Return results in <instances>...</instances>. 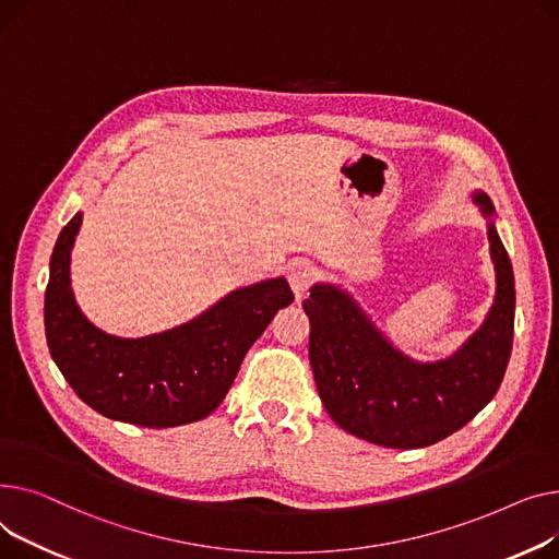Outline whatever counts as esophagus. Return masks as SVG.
Listing matches in <instances>:
<instances>
[{
    "label": "esophagus",
    "instance_id": "obj_1",
    "mask_svg": "<svg viewBox=\"0 0 559 559\" xmlns=\"http://www.w3.org/2000/svg\"><path fill=\"white\" fill-rule=\"evenodd\" d=\"M313 277H316V269L311 261H295V264L288 269V282H290L295 298H302L307 288L311 286Z\"/></svg>",
    "mask_w": 559,
    "mask_h": 559
}]
</instances>
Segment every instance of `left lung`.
Masks as SVG:
<instances>
[{"instance_id": "1", "label": "left lung", "mask_w": 559, "mask_h": 559, "mask_svg": "<svg viewBox=\"0 0 559 559\" xmlns=\"http://www.w3.org/2000/svg\"><path fill=\"white\" fill-rule=\"evenodd\" d=\"M472 201L487 221L497 293L483 324L451 356L421 364L392 345L352 295L330 282L302 302L318 395L343 431L388 449L429 447L474 419L497 395L514 334V273L485 191Z\"/></svg>"}]
</instances>
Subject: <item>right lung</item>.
Returning a JSON list of instances; mask_svg holds the SVG:
<instances>
[{"mask_svg": "<svg viewBox=\"0 0 559 559\" xmlns=\"http://www.w3.org/2000/svg\"><path fill=\"white\" fill-rule=\"evenodd\" d=\"M81 223L76 212L49 261L45 334L53 364L104 417L148 429L207 417L225 400L246 352L293 302L288 282L273 277L241 286L174 330L119 338L92 324L74 298L70 261Z\"/></svg>", "mask_w": 559, "mask_h": 559, "instance_id": "1", "label": "right lung"}]
</instances>
